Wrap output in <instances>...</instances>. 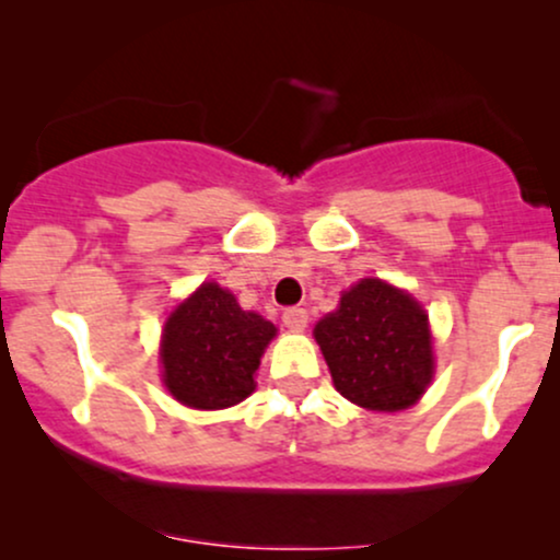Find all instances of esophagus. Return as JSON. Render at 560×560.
Segmentation results:
<instances>
[{
  "label": "esophagus",
  "instance_id": "obj_1",
  "mask_svg": "<svg viewBox=\"0 0 560 560\" xmlns=\"http://www.w3.org/2000/svg\"><path fill=\"white\" fill-rule=\"evenodd\" d=\"M281 320H284L287 329L302 331L307 326V311H305V307H287L284 316H281Z\"/></svg>",
  "mask_w": 560,
  "mask_h": 560
}]
</instances>
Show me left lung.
Segmentation results:
<instances>
[{
    "label": "left lung",
    "mask_w": 560,
    "mask_h": 560,
    "mask_svg": "<svg viewBox=\"0 0 560 560\" xmlns=\"http://www.w3.org/2000/svg\"><path fill=\"white\" fill-rule=\"evenodd\" d=\"M313 334L334 387L361 408L402 410L432 382L427 313L410 294L382 279L358 281Z\"/></svg>",
    "instance_id": "1"
}]
</instances>
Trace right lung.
<instances>
[{
  "instance_id": "right-lung-1",
  "label": "right lung",
  "mask_w": 560,
  "mask_h": 560,
  "mask_svg": "<svg viewBox=\"0 0 560 560\" xmlns=\"http://www.w3.org/2000/svg\"><path fill=\"white\" fill-rule=\"evenodd\" d=\"M276 326L213 281L202 284L165 320L163 378L178 402L218 410L242 402L255 389L262 350Z\"/></svg>"
}]
</instances>
